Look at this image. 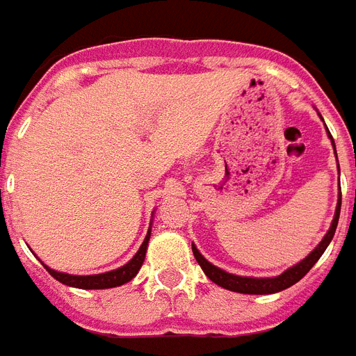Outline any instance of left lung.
I'll use <instances>...</instances> for the list:
<instances>
[{
  "label": "left lung",
  "instance_id": "left-lung-1",
  "mask_svg": "<svg viewBox=\"0 0 356 356\" xmlns=\"http://www.w3.org/2000/svg\"><path fill=\"white\" fill-rule=\"evenodd\" d=\"M323 121V118H322ZM329 134V139H331L332 149H334V141H332L331 132ZM334 154H337V149H334ZM338 161V160H337ZM340 172V169H338ZM340 206H342V193L338 195V202H337V209H334V217H332L331 227L327 229V233L323 235V238L320 241L316 248L312 250L311 254L307 255L305 259H301L300 263H296L294 266L291 268H286L283 274L275 275V277H250V275H235L229 274L226 270L218 268L213 263H209L204 255L198 252L195 244H193V254H195V259L198 261V264L204 270V274L209 277V280L215 283V285L222 286L226 291L232 292H238V294H275V292H281L289 289V286L296 285L298 281L303 277V275L309 272V270L316 264V261L322 257V254L327 250L329 243L334 237V232H337L338 226V217H340Z\"/></svg>",
  "mask_w": 356,
  "mask_h": 356
}]
</instances>
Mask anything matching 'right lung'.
I'll return each mask as SVG.
<instances>
[{"instance_id": "add662e5", "label": "right lung", "mask_w": 356, "mask_h": 356, "mask_svg": "<svg viewBox=\"0 0 356 356\" xmlns=\"http://www.w3.org/2000/svg\"><path fill=\"white\" fill-rule=\"evenodd\" d=\"M154 215V211H152ZM150 241V226L149 232L145 235V241L141 243L139 250L136 252L129 263L119 266L115 270H110V272H102V274H93V275H73V274H65V272H56V270L49 268L47 264H44L45 270L49 272L56 281H60L67 286H75V289H86V291H99V289H113V286H121L124 283L132 281L136 275H138L139 268L145 261V255H147V246H149Z\"/></svg>"}]
</instances>
